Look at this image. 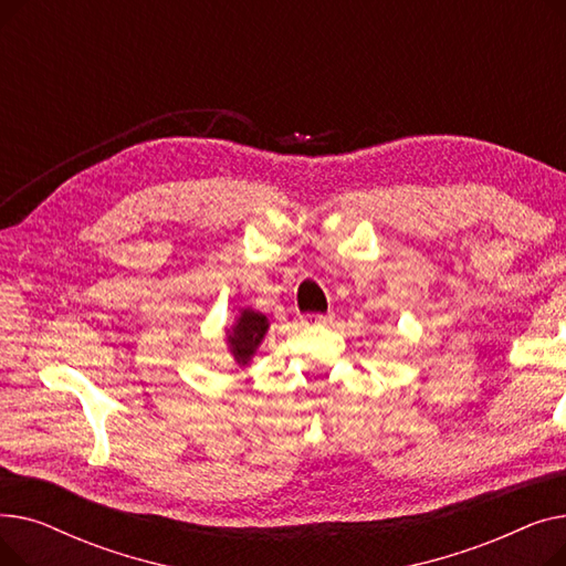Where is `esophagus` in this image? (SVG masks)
I'll use <instances>...</instances> for the list:
<instances>
[{
  "mask_svg": "<svg viewBox=\"0 0 566 566\" xmlns=\"http://www.w3.org/2000/svg\"><path fill=\"white\" fill-rule=\"evenodd\" d=\"M328 321H331V314H305L301 318L303 325H325Z\"/></svg>",
  "mask_w": 566,
  "mask_h": 566,
  "instance_id": "1",
  "label": "esophagus"
}]
</instances>
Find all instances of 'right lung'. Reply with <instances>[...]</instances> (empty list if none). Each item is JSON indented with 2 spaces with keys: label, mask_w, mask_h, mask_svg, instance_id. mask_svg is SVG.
Returning <instances> with one entry per match:
<instances>
[{
  "label": "right lung",
  "mask_w": 566,
  "mask_h": 566,
  "mask_svg": "<svg viewBox=\"0 0 566 566\" xmlns=\"http://www.w3.org/2000/svg\"><path fill=\"white\" fill-rule=\"evenodd\" d=\"M268 325H271L268 323V318L254 310H243L241 316L235 318L231 331H227V344H229V350L238 365L245 367L250 363L261 339L268 333Z\"/></svg>",
  "instance_id": "right-lung-1"
}]
</instances>
